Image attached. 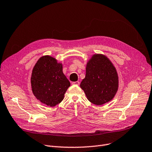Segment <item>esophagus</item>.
Masks as SVG:
<instances>
[{
	"instance_id": "34e87169",
	"label": "esophagus",
	"mask_w": 152,
	"mask_h": 152,
	"mask_svg": "<svg viewBox=\"0 0 152 152\" xmlns=\"http://www.w3.org/2000/svg\"><path fill=\"white\" fill-rule=\"evenodd\" d=\"M72 84H73V85H80V82H78V81L74 82H72Z\"/></svg>"
}]
</instances>
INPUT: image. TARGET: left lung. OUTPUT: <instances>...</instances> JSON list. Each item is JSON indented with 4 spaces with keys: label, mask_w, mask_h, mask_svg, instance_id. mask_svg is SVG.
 <instances>
[{
    "label": "left lung",
    "mask_w": 152,
    "mask_h": 152,
    "mask_svg": "<svg viewBox=\"0 0 152 152\" xmlns=\"http://www.w3.org/2000/svg\"><path fill=\"white\" fill-rule=\"evenodd\" d=\"M89 102L103 105L111 101L119 88L116 69L107 56L95 54L86 62V75L80 83Z\"/></svg>",
    "instance_id": "obj_1"
}]
</instances>
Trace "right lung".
I'll list each match as a JSON object with an SVG mask.
<instances>
[{
    "mask_svg": "<svg viewBox=\"0 0 152 152\" xmlns=\"http://www.w3.org/2000/svg\"><path fill=\"white\" fill-rule=\"evenodd\" d=\"M70 86L62 64L54 57L43 56L35 64L31 76V90L41 103L50 107L58 104Z\"/></svg>",
    "mask_w": 152,
    "mask_h": 152,
    "instance_id": "right-lung-1",
    "label": "right lung"
}]
</instances>
